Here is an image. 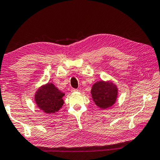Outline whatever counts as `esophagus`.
Listing matches in <instances>:
<instances>
[{
	"label": "esophagus",
	"instance_id": "obj_1",
	"mask_svg": "<svg viewBox=\"0 0 160 160\" xmlns=\"http://www.w3.org/2000/svg\"><path fill=\"white\" fill-rule=\"evenodd\" d=\"M77 91H78V89H75V88H72V89H71V92H77Z\"/></svg>",
	"mask_w": 160,
	"mask_h": 160
}]
</instances>
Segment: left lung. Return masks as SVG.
<instances>
[{
  "label": "left lung",
  "mask_w": 160,
  "mask_h": 160,
  "mask_svg": "<svg viewBox=\"0 0 160 160\" xmlns=\"http://www.w3.org/2000/svg\"><path fill=\"white\" fill-rule=\"evenodd\" d=\"M91 94L93 101L101 109L113 105L118 97V88L112 82L99 81L92 87Z\"/></svg>",
  "instance_id": "obj_1"
}]
</instances>
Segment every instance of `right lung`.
I'll return each mask as SVG.
<instances>
[{"mask_svg":"<svg viewBox=\"0 0 160 160\" xmlns=\"http://www.w3.org/2000/svg\"><path fill=\"white\" fill-rule=\"evenodd\" d=\"M65 94L59 90L52 83L40 87L35 95V100L38 107L42 112L52 114L58 112L64 103L62 97Z\"/></svg>","mask_w":160,"mask_h":160,"instance_id":"1","label":"right lung"}]
</instances>
